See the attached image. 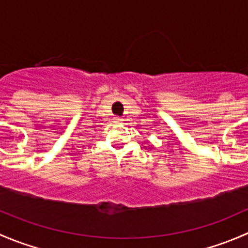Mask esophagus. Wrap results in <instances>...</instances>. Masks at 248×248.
<instances>
[{
    "label": "esophagus",
    "mask_w": 248,
    "mask_h": 248,
    "mask_svg": "<svg viewBox=\"0 0 248 248\" xmlns=\"http://www.w3.org/2000/svg\"><path fill=\"white\" fill-rule=\"evenodd\" d=\"M114 120H115V122H117V124H121V122L124 121V120H122L121 117H119V116H116V117H115Z\"/></svg>",
    "instance_id": "34e87169"
}]
</instances>
